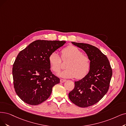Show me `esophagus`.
Returning a JSON list of instances; mask_svg holds the SVG:
<instances>
[{
  "instance_id": "esophagus-1",
  "label": "esophagus",
  "mask_w": 126,
  "mask_h": 126,
  "mask_svg": "<svg viewBox=\"0 0 126 126\" xmlns=\"http://www.w3.org/2000/svg\"><path fill=\"white\" fill-rule=\"evenodd\" d=\"M66 79H60V83H63L64 82H66Z\"/></svg>"
}]
</instances>
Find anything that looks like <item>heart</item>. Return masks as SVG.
<instances>
[{"mask_svg": "<svg viewBox=\"0 0 126 126\" xmlns=\"http://www.w3.org/2000/svg\"><path fill=\"white\" fill-rule=\"evenodd\" d=\"M63 60H69L66 64V70L57 73L63 78H73L80 79L85 77L89 71L90 61L89 57L83 55L78 47L70 46L62 50ZM56 51L50 54L48 62L53 71L58 72L62 67V60Z\"/></svg>", "mask_w": 126, "mask_h": 126, "instance_id": "b5f03b06", "label": "heart"}]
</instances>
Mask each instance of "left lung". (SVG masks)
<instances>
[{"instance_id":"left-lung-1","label":"left lung","mask_w":126,"mask_h":126,"mask_svg":"<svg viewBox=\"0 0 126 126\" xmlns=\"http://www.w3.org/2000/svg\"><path fill=\"white\" fill-rule=\"evenodd\" d=\"M71 43L86 53L90 68L86 76L74 82V88L69 93V98L77 106L87 108L99 102L107 94L112 70L107 57L97 47L86 43Z\"/></svg>"}]
</instances>
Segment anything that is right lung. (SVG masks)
<instances>
[{
    "label": "right lung",
    "instance_id": "1",
    "mask_svg": "<svg viewBox=\"0 0 126 126\" xmlns=\"http://www.w3.org/2000/svg\"><path fill=\"white\" fill-rule=\"evenodd\" d=\"M64 41L36 40L20 52L13 65L14 87L22 101L32 105L47 100L60 79L51 71L50 54L63 46Z\"/></svg>",
    "mask_w": 126,
    "mask_h": 126
}]
</instances>
